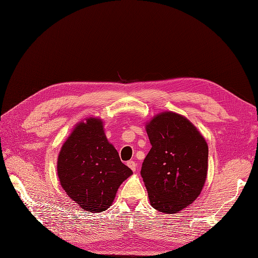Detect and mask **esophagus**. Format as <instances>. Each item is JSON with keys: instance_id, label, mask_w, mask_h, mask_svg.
Returning a JSON list of instances; mask_svg holds the SVG:
<instances>
[{"instance_id": "esophagus-1", "label": "esophagus", "mask_w": 258, "mask_h": 258, "mask_svg": "<svg viewBox=\"0 0 258 258\" xmlns=\"http://www.w3.org/2000/svg\"><path fill=\"white\" fill-rule=\"evenodd\" d=\"M126 165H127L134 172L136 171V169H137V163H135L134 161H128L127 163H126Z\"/></svg>"}]
</instances>
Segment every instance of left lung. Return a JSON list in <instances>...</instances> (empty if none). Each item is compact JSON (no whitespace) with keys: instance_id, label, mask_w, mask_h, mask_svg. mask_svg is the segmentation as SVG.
Masks as SVG:
<instances>
[{"instance_id":"left-lung-1","label":"left lung","mask_w":258,"mask_h":258,"mask_svg":"<svg viewBox=\"0 0 258 258\" xmlns=\"http://www.w3.org/2000/svg\"><path fill=\"white\" fill-rule=\"evenodd\" d=\"M152 148L141 175L151 205L174 214L191 205L201 195L208 170V144L185 116L171 111L146 122Z\"/></svg>"}]
</instances>
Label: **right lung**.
<instances>
[{
    "label": "right lung",
    "instance_id": "1",
    "mask_svg": "<svg viewBox=\"0 0 258 258\" xmlns=\"http://www.w3.org/2000/svg\"><path fill=\"white\" fill-rule=\"evenodd\" d=\"M133 171L108 142L103 121L87 117L73 127L57 158V175L66 194L86 211L110 207L122 182Z\"/></svg>",
    "mask_w": 258,
    "mask_h": 258
}]
</instances>
